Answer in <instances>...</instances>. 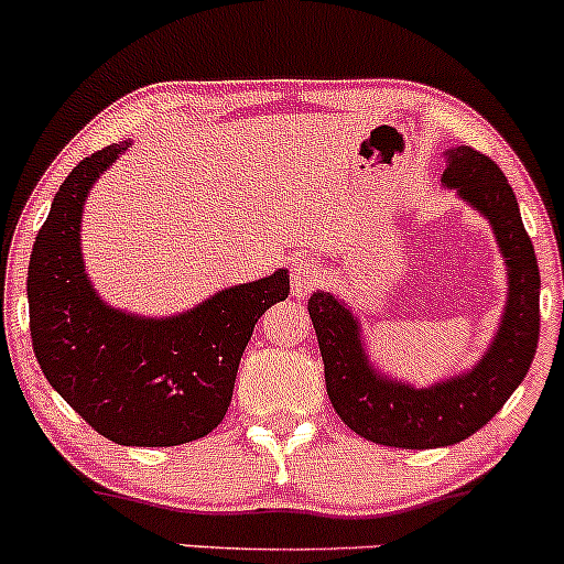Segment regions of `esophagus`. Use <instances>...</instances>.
Here are the masks:
<instances>
[{"label":"esophagus","instance_id":"obj_1","mask_svg":"<svg viewBox=\"0 0 564 564\" xmlns=\"http://www.w3.org/2000/svg\"><path fill=\"white\" fill-rule=\"evenodd\" d=\"M325 280V271L322 265L312 261V258H301L293 263V295L295 299H306L314 288H319Z\"/></svg>","mask_w":564,"mask_h":564}]
</instances>
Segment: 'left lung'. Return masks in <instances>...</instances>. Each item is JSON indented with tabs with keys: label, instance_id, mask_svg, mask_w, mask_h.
Here are the masks:
<instances>
[{
	"label": "left lung",
	"instance_id": "8db88e82",
	"mask_svg": "<svg viewBox=\"0 0 564 564\" xmlns=\"http://www.w3.org/2000/svg\"><path fill=\"white\" fill-rule=\"evenodd\" d=\"M442 154L447 162L442 183L485 215L509 276L503 316L482 359L471 370L415 389L376 370L359 319L338 295L316 290L308 299L335 413L365 440L402 451L447 447L479 432L528 376L541 327V274L509 181L490 156L471 145H455Z\"/></svg>",
	"mask_w": 564,
	"mask_h": 564
}]
</instances>
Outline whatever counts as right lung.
<instances>
[{
	"label": "right lung",
	"instance_id": "add662e5",
	"mask_svg": "<svg viewBox=\"0 0 564 564\" xmlns=\"http://www.w3.org/2000/svg\"><path fill=\"white\" fill-rule=\"evenodd\" d=\"M130 143L85 156L55 194L29 261V325L50 386L117 445L173 447L210 434L231 404L237 367L290 274L218 290L192 312L149 319L111 308L82 261V207Z\"/></svg>",
	"mask_w": 564,
	"mask_h": 564
}]
</instances>
